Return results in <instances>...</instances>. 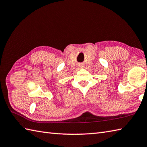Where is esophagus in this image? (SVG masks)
Segmentation results:
<instances>
[{
	"instance_id": "obj_1",
	"label": "esophagus",
	"mask_w": 147,
	"mask_h": 147,
	"mask_svg": "<svg viewBox=\"0 0 147 147\" xmlns=\"http://www.w3.org/2000/svg\"><path fill=\"white\" fill-rule=\"evenodd\" d=\"M78 67L80 68H83V65H82V64L79 63V65H78Z\"/></svg>"
}]
</instances>
